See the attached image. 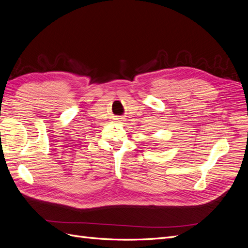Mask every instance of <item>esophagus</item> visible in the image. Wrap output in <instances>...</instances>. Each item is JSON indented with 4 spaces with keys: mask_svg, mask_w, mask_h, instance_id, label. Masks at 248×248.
I'll use <instances>...</instances> for the list:
<instances>
[{
    "mask_svg": "<svg viewBox=\"0 0 248 248\" xmlns=\"http://www.w3.org/2000/svg\"><path fill=\"white\" fill-rule=\"evenodd\" d=\"M116 120H117L118 122H121V123H123V122L125 121V120H124V118H123V117H121V118H117Z\"/></svg>",
    "mask_w": 248,
    "mask_h": 248,
    "instance_id": "34e87169",
    "label": "esophagus"
}]
</instances>
